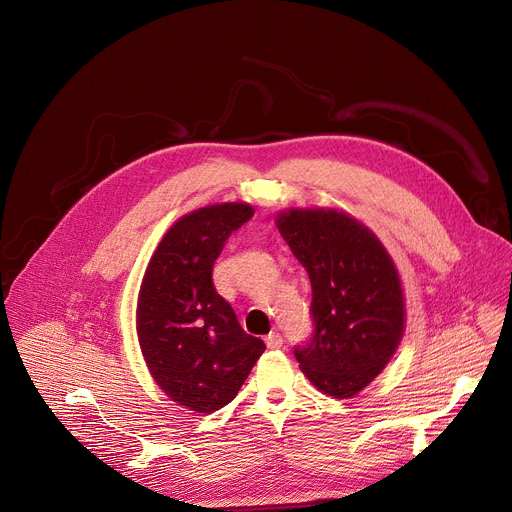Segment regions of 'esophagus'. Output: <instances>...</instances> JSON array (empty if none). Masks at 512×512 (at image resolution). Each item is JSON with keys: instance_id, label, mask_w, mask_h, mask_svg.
<instances>
[{"instance_id": "obj_1", "label": "esophagus", "mask_w": 512, "mask_h": 512, "mask_svg": "<svg viewBox=\"0 0 512 512\" xmlns=\"http://www.w3.org/2000/svg\"><path fill=\"white\" fill-rule=\"evenodd\" d=\"M265 344H267V348H281L283 346V338H281V334L279 332H269L267 336H265Z\"/></svg>"}]
</instances>
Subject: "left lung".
Returning a JSON list of instances; mask_svg holds the SVG:
<instances>
[{"mask_svg": "<svg viewBox=\"0 0 512 512\" xmlns=\"http://www.w3.org/2000/svg\"><path fill=\"white\" fill-rule=\"evenodd\" d=\"M275 223L312 283L314 336L294 350L302 373L330 397H354L403 338L397 267L377 235L342 210L287 208Z\"/></svg>", "mask_w": 512, "mask_h": 512, "instance_id": "obj_1", "label": "left lung"}]
</instances>
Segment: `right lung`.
Returning a JSON list of instances; mask_svg holds the SVG:
<instances>
[{"instance_id":"obj_1","label":"right lung","mask_w":512,"mask_h":512,"mask_svg":"<svg viewBox=\"0 0 512 512\" xmlns=\"http://www.w3.org/2000/svg\"><path fill=\"white\" fill-rule=\"evenodd\" d=\"M251 216L245 202L184 214L160 241L139 287L135 324L145 364L172 401L196 413L231 403L265 350L212 283L214 261Z\"/></svg>"}]
</instances>
